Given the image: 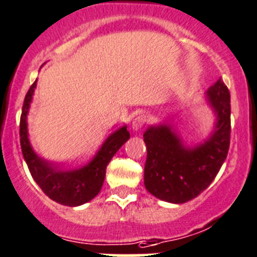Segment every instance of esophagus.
<instances>
[{
	"label": "esophagus",
	"instance_id": "esophagus-1",
	"mask_svg": "<svg viewBox=\"0 0 257 257\" xmlns=\"http://www.w3.org/2000/svg\"><path fill=\"white\" fill-rule=\"evenodd\" d=\"M146 123V116H143V115H138V116H136L133 119V121H132V129H133V132H140L141 129H142V126L145 125Z\"/></svg>",
	"mask_w": 257,
	"mask_h": 257
}]
</instances>
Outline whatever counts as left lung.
Listing matches in <instances>:
<instances>
[{
	"mask_svg": "<svg viewBox=\"0 0 257 257\" xmlns=\"http://www.w3.org/2000/svg\"><path fill=\"white\" fill-rule=\"evenodd\" d=\"M214 123L203 142L184 141L174 116L152 124L143 133L147 147L145 186L161 200L183 204L210 185L226 160L231 134V100L223 81L218 80L205 92Z\"/></svg>",
	"mask_w": 257,
	"mask_h": 257,
	"instance_id": "left-lung-1",
	"label": "left lung"
}]
</instances>
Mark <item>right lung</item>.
I'll use <instances>...</instances> for the list:
<instances>
[{"label": "right lung", "mask_w": 257, "mask_h": 257, "mask_svg": "<svg viewBox=\"0 0 257 257\" xmlns=\"http://www.w3.org/2000/svg\"><path fill=\"white\" fill-rule=\"evenodd\" d=\"M35 88L37 81L31 85L30 90L26 93L21 112L20 143L24 160L35 183L52 200L68 207L85 204L100 193L110 160L129 140L131 136L126 131V125L112 132L87 164L73 169H59L40 157L30 143L28 114Z\"/></svg>", "instance_id": "right-lung-1"}]
</instances>
